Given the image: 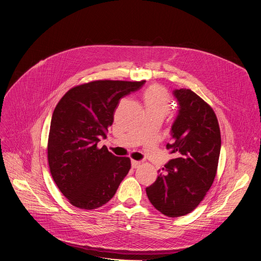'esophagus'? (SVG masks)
Segmentation results:
<instances>
[{"instance_id":"1","label":"esophagus","mask_w":261,"mask_h":261,"mask_svg":"<svg viewBox=\"0 0 261 261\" xmlns=\"http://www.w3.org/2000/svg\"><path fill=\"white\" fill-rule=\"evenodd\" d=\"M139 165H140V161L131 160V166H132V168H137Z\"/></svg>"}]
</instances>
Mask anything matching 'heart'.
Wrapping results in <instances>:
<instances>
[{"instance_id":"1","label":"heart","mask_w":261,"mask_h":261,"mask_svg":"<svg viewBox=\"0 0 261 261\" xmlns=\"http://www.w3.org/2000/svg\"><path fill=\"white\" fill-rule=\"evenodd\" d=\"M146 114H155L164 118L170 109V98L164 89L152 87L144 94Z\"/></svg>"}]
</instances>
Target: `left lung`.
Segmentation results:
<instances>
[{
    "label": "left lung",
    "instance_id": "obj_1",
    "mask_svg": "<svg viewBox=\"0 0 261 261\" xmlns=\"http://www.w3.org/2000/svg\"><path fill=\"white\" fill-rule=\"evenodd\" d=\"M177 114L171 125L170 159L157 179L145 189L160 213L175 218L191 213L203 199L215 179L221 135L212 107L194 92L174 89Z\"/></svg>",
    "mask_w": 261,
    "mask_h": 261
}]
</instances>
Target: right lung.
I'll return each mask as SVG.
<instances>
[{
	"instance_id": "1",
	"label": "right lung",
	"mask_w": 261,
	"mask_h": 261,
	"mask_svg": "<svg viewBox=\"0 0 261 261\" xmlns=\"http://www.w3.org/2000/svg\"><path fill=\"white\" fill-rule=\"evenodd\" d=\"M145 82L96 81L69 90L56 106L48 136L47 157L58 188L74 206L94 210L108 202L130 170L127 157H117L106 137L120 99Z\"/></svg>"
}]
</instances>
